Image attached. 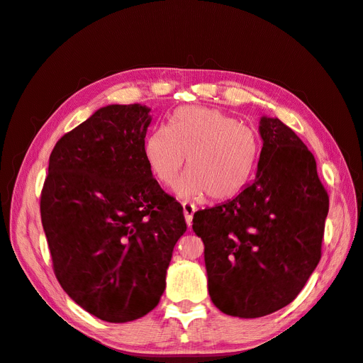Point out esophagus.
Here are the masks:
<instances>
[{"mask_svg": "<svg viewBox=\"0 0 363 363\" xmlns=\"http://www.w3.org/2000/svg\"><path fill=\"white\" fill-rule=\"evenodd\" d=\"M194 213H195V206H194V204H189V203H183V215H184L186 224H188V227L192 225Z\"/></svg>", "mask_w": 363, "mask_h": 363, "instance_id": "34e87169", "label": "esophagus"}]
</instances>
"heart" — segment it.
I'll return each instance as SVG.
<instances>
[{
  "label": "heart",
  "instance_id": "1",
  "mask_svg": "<svg viewBox=\"0 0 363 363\" xmlns=\"http://www.w3.org/2000/svg\"><path fill=\"white\" fill-rule=\"evenodd\" d=\"M144 155L155 179L172 186L184 167L188 172L175 194L184 201L233 200L250 183L257 167L260 140L255 130L216 108L186 106L168 125L155 127Z\"/></svg>",
  "mask_w": 363,
  "mask_h": 363
}]
</instances>
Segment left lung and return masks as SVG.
<instances>
[{"label":"left lung","instance_id":"1","mask_svg":"<svg viewBox=\"0 0 363 363\" xmlns=\"http://www.w3.org/2000/svg\"><path fill=\"white\" fill-rule=\"evenodd\" d=\"M256 179L233 200L195 212L207 286L219 311L259 318L288 306L321 259L328 195L303 140L262 116Z\"/></svg>","mask_w":363,"mask_h":363}]
</instances>
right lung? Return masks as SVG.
Instances as JSON below:
<instances>
[{
    "instance_id": "right-lung-1",
    "label": "right lung",
    "mask_w": 363,
    "mask_h": 363,
    "mask_svg": "<svg viewBox=\"0 0 363 363\" xmlns=\"http://www.w3.org/2000/svg\"><path fill=\"white\" fill-rule=\"evenodd\" d=\"M151 108H98L54 147L40 218L54 274L86 312L128 323L159 304L183 207L152 179L144 155Z\"/></svg>"
}]
</instances>
